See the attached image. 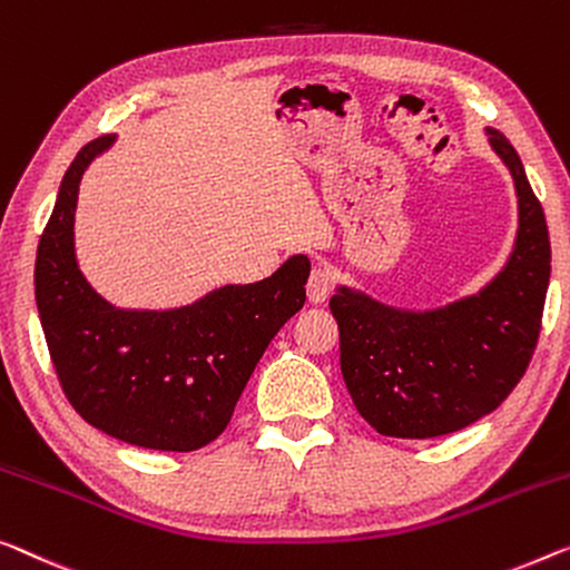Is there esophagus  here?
<instances>
[{"mask_svg":"<svg viewBox=\"0 0 570 570\" xmlns=\"http://www.w3.org/2000/svg\"><path fill=\"white\" fill-rule=\"evenodd\" d=\"M333 294V276L327 274L325 268H314L307 282V296L312 304L327 302V296Z\"/></svg>","mask_w":570,"mask_h":570,"instance_id":"obj_1","label":"esophagus"}]
</instances>
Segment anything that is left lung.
<instances>
[{
  "instance_id": "1",
  "label": "left lung",
  "mask_w": 570,
  "mask_h": 570,
  "mask_svg": "<svg viewBox=\"0 0 570 570\" xmlns=\"http://www.w3.org/2000/svg\"><path fill=\"white\" fill-rule=\"evenodd\" d=\"M491 148L514 178L520 227L507 266L479 294L440 309H396L340 286V368L355 410L386 438H438L494 412L528 371L550 282L546 215L502 132Z\"/></svg>"
}]
</instances>
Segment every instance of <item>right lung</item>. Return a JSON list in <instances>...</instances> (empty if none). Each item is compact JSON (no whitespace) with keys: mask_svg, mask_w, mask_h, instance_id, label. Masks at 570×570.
Segmentation results:
<instances>
[{"mask_svg":"<svg viewBox=\"0 0 570 570\" xmlns=\"http://www.w3.org/2000/svg\"><path fill=\"white\" fill-rule=\"evenodd\" d=\"M115 135L68 166L36 258L48 353L76 412L122 443L189 453L223 435L271 340L307 299L309 258L292 256L256 284L215 288L189 307L115 309L87 284L73 215L87 166Z\"/></svg>","mask_w":570,"mask_h":570,"instance_id":"right-lung-1","label":"right lung"}]
</instances>
